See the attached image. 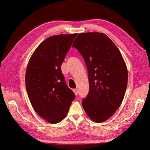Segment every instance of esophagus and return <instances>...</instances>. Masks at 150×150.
I'll use <instances>...</instances> for the list:
<instances>
[{
    "label": "esophagus",
    "instance_id": "34e87169",
    "mask_svg": "<svg viewBox=\"0 0 150 150\" xmlns=\"http://www.w3.org/2000/svg\"><path fill=\"white\" fill-rule=\"evenodd\" d=\"M73 91H74L75 95H76V96H77V95H78V93H79V91H78V89H73Z\"/></svg>",
    "mask_w": 150,
    "mask_h": 150
}]
</instances>
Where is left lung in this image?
I'll list each match as a JSON object with an SVG mask.
<instances>
[{
  "instance_id": "obj_1",
  "label": "left lung",
  "mask_w": 150,
  "mask_h": 150,
  "mask_svg": "<svg viewBox=\"0 0 150 150\" xmlns=\"http://www.w3.org/2000/svg\"><path fill=\"white\" fill-rule=\"evenodd\" d=\"M87 67L89 93L82 104L95 122H102L114 114L123 100L128 84V71L115 44L99 33H80L72 44Z\"/></svg>"
}]
</instances>
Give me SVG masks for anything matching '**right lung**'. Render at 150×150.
<instances>
[{
  "mask_svg": "<svg viewBox=\"0 0 150 150\" xmlns=\"http://www.w3.org/2000/svg\"><path fill=\"white\" fill-rule=\"evenodd\" d=\"M77 34L48 38L35 50L25 73V87L38 114L49 123L67 115L75 94L67 87L61 66Z\"/></svg>",
  "mask_w": 150,
  "mask_h": 150,
  "instance_id": "add662e5",
  "label": "right lung"
}]
</instances>
